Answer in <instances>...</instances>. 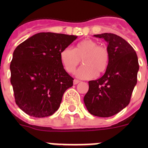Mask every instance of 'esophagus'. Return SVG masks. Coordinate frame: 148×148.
Listing matches in <instances>:
<instances>
[{"label":"esophagus","instance_id":"obj_1","mask_svg":"<svg viewBox=\"0 0 148 148\" xmlns=\"http://www.w3.org/2000/svg\"><path fill=\"white\" fill-rule=\"evenodd\" d=\"M79 82H80V81L77 80V79H74V81H73V84H78Z\"/></svg>","mask_w":148,"mask_h":148}]
</instances>
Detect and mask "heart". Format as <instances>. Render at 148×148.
I'll use <instances>...</instances> for the list:
<instances>
[{
	"label": "heart",
	"mask_w": 148,
	"mask_h": 148,
	"mask_svg": "<svg viewBox=\"0 0 148 148\" xmlns=\"http://www.w3.org/2000/svg\"><path fill=\"white\" fill-rule=\"evenodd\" d=\"M109 52L104 46L92 39L87 38L75 45L74 49L66 47L60 53V59L66 72L73 73L82 59L84 64L75 72V75L82 79H87L101 75L109 64Z\"/></svg>",
	"instance_id": "obj_1"
}]
</instances>
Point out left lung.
Segmentation results:
<instances>
[{
	"label": "left lung",
	"instance_id": "1",
	"mask_svg": "<svg viewBox=\"0 0 148 148\" xmlns=\"http://www.w3.org/2000/svg\"><path fill=\"white\" fill-rule=\"evenodd\" d=\"M94 36L108 42L109 64L102 77L89 82L84 101L90 114L104 118L117 114L130 103L139 66L136 53L125 39L113 33Z\"/></svg>",
	"mask_w": 148,
	"mask_h": 148
}]
</instances>
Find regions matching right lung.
<instances>
[{
	"label": "right lung",
	"mask_w": 148,
	"mask_h": 148,
	"mask_svg": "<svg viewBox=\"0 0 148 148\" xmlns=\"http://www.w3.org/2000/svg\"><path fill=\"white\" fill-rule=\"evenodd\" d=\"M76 38L75 35L40 32L15 49L10 82L15 103L29 116L47 117L59 108L64 92L73 85L60 53Z\"/></svg>",
	"instance_id": "right-lung-1"
}]
</instances>
